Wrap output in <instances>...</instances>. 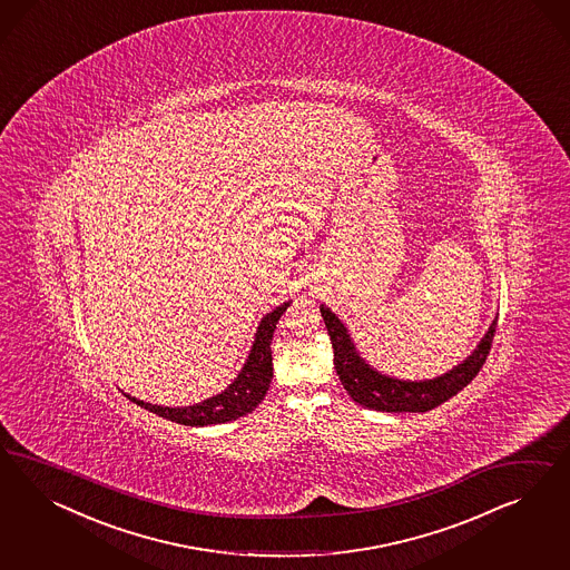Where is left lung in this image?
I'll list each match as a JSON object with an SVG mask.
<instances>
[{"instance_id": "1", "label": "left lung", "mask_w": 570, "mask_h": 570, "mask_svg": "<svg viewBox=\"0 0 570 570\" xmlns=\"http://www.w3.org/2000/svg\"><path fill=\"white\" fill-rule=\"evenodd\" d=\"M320 311L334 348V367L346 393L363 407H370L376 412H393V414L429 412L449 401L453 395H458L481 372L493 345L495 326H498V320H495L489 332L484 334L479 348L468 357L466 362L453 367L445 376L410 382V380L389 379L384 374H379L376 370H372L357 355L341 320L324 305Z\"/></svg>"}]
</instances>
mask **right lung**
<instances>
[{"label": "right lung", "mask_w": 570, "mask_h": 570, "mask_svg": "<svg viewBox=\"0 0 570 570\" xmlns=\"http://www.w3.org/2000/svg\"><path fill=\"white\" fill-rule=\"evenodd\" d=\"M291 303L279 305L272 313H267L261 320L259 330H257V338L255 345L250 348V355L244 363L238 379L234 380L222 395L207 399L203 403H196L190 407H160L153 403H144L138 399H131L134 403H138L139 407L153 412V414L167 417L177 424L184 426H208V424H224L229 420H236L240 415L250 414L263 397L269 391V382L274 376V367H272V338H274V330H276L277 320L282 317V313L286 311Z\"/></svg>", "instance_id": "1"}]
</instances>
